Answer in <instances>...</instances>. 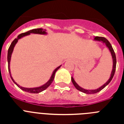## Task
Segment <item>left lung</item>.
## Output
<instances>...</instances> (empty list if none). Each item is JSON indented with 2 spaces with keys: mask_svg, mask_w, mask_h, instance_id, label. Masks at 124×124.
I'll return each instance as SVG.
<instances>
[{
  "mask_svg": "<svg viewBox=\"0 0 124 124\" xmlns=\"http://www.w3.org/2000/svg\"><path fill=\"white\" fill-rule=\"evenodd\" d=\"M94 40H96V41H102V42H103L104 43H105L106 45V46H107V48H109V51H110V53H111V54H112V60H113V68H112V71L111 74H110V78L109 79V80H108V81H107L106 82V83H105L104 85H102L101 87H100L99 88L97 89H94V90H87V89H85L82 88L81 87H80V86H79L77 83H76L75 81H74V79H73V78L71 77L72 83H73V85L74 86V87L77 89L78 90L83 92V93H86V94H95V93H98V92L101 91L102 89H103L104 88V87L107 86V84H109V83L111 81V80L112 79V78H113V77H114V74H115V71H116V54H115L114 51V49L112 48V45H111V44L110 43V42H109V41H108V40H107L106 38H104V37H96L94 38Z\"/></svg>",
  "mask_w": 124,
  "mask_h": 124,
  "instance_id": "8db88e82",
  "label": "left lung"
}]
</instances>
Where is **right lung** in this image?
Masks as SVG:
<instances>
[{
  "label": "right lung",
  "instance_id": "1",
  "mask_svg": "<svg viewBox=\"0 0 124 124\" xmlns=\"http://www.w3.org/2000/svg\"><path fill=\"white\" fill-rule=\"evenodd\" d=\"M30 33H37V34H42V35H45L46 34V32L45 30H43V28H36V29H33L31 30H29V31H27V32L25 33H23L20 34L17 37V38H15V40L12 42L11 43L10 46L8 50V54H7V61H8V71H9V74L10 76L11 79H12V81H14V83H15L18 87L21 89L22 90L24 91L28 92V93H39L40 92L43 91L45 90L48 87H49L50 84L52 83V82L53 81V79L54 78V76H55V73L56 72V71L61 67V66H58V68L55 69V70L53 71L52 73V75H51V78L49 79V81L47 82L46 84H45L44 85H43V86H40V87H34V88H27V87H22V86H19L18 84L15 83V81L13 79L12 77L11 76L10 74V58H11V56H12V53L13 52V50H14V48L15 46V45H16V43H17L18 40H19L20 38H22L23 37H25L26 35H28Z\"/></svg>",
  "mask_w": 124,
  "mask_h": 124
}]
</instances>
